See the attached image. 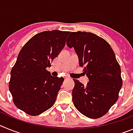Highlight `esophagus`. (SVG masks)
<instances>
[{
    "label": "esophagus",
    "mask_w": 133,
    "mask_h": 133,
    "mask_svg": "<svg viewBox=\"0 0 133 133\" xmlns=\"http://www.w3.org/2000/svg\"><path fill=\"white\" fill-rule=\"evenodd\" d=\"M68 78H69V77H64V80H66V79H68Z\"/></svg>",
    "instance_id": "obj_1"
}]
</instances>
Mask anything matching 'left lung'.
<instances>
[{"mask_svg":"<svg viewBox=\"0 0 133 133\" xmlns=\"http://www.w3.org/2000/svg\"><path fill=\"white\" fill-rule=\"evenodd\" d=\"M67 39L66 45L74 48L89 81L84 86L74 79V105L86 117L100 118L117 102L123 85L115 52L105 40L91 32H72Z\"/></svg>","mask_w":133,"mask_h":133,"instance_id":"left-lung-1","label":"left lung"}]
</instances>
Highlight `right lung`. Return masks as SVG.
I'll return each mask as SVG.
<instances>
[{"mask_svg": "<svg viewBox=\"0 0 133 133\" xmlns=\"http://www.w3.org/2000/svg\"><path fill=\"white\" fill-rule=\"evenodd\" d=\"M68 31H43L24 45L10 72L9 90L18 109L36 116L52 107L64 78L46 70L65 46Z\"/></svg>", "mask_w": 133, "mask_h": 133, "instance_id": "add662e5", "label": "right lung"}]
</instances>
